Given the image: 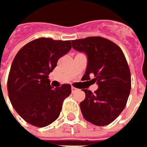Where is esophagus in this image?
<instances>
[{"instance_id":"obj_1","label":"esophagus","mask_w":147,"mask_h":147,"mask_svg":"<svg viewBox=\"0 0 147 147\" xmlns=\"http://www.w3.org/2000/svg\"><path fill=\"white\" fill-rule=\"evenodd\" d=\"M77 90H78V89H77V88H74V87L71 88V92H72V93H76Z\"/></svg>"}]
</instances>
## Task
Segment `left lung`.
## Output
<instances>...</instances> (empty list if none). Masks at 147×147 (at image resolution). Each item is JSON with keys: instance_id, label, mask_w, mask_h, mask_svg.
I'll return each mask as SVG.
<instances>
[{"instance_id": "obj_1", "label": "left lung", "mask_w": 147, "mask_h": 147, "mask_svg": "<svg viewBox=\"0 0 147 147\" xmlns=\"http://www.w3.org/2000/svg\"><path fill=\"white\" fill-rule=\"evenodd\" d=\"M74 49L85 53L88 65L83 80L97 82L94 93L82 89L86 97L80 103L85 120L105 126L112 123L123 111L131 88V75L122 49L111 41L100 36H90L71 41ZM89 82V81H88Z\"/></svg>"}]
</instances>
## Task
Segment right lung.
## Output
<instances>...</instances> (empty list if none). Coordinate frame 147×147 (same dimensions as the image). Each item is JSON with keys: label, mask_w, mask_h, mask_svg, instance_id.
<instances>
[{"label": "right lung", "mask_w": 147, "mask_h": 147, "mask_svg": "<svg viewBox=\"0 0 147 147\" xmlns=\"http://www.w3.org/2000/svg\"><path fill=\"white\" fill-rule=\"evenodd\" d=\"M71 48V41L42 37L24 45L16 54L7 79L8 96L15 111L28 123L42 128L59 117L71 87L65 83L53 88L48 75Z\"/></svg>", "instance_id": "right-lung-1"}]
</instances>
